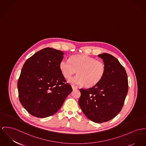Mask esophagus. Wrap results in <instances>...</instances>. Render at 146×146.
<instances>
[{
    "label": "esophagus",
    "mask_w": 146,
    "mask_h": 146,
    "mask_svg": "<svg viewBox=\"0 0 146 146\" xmlns=\"http://www.w3.org/2000/svg\"><path fill=\"white\" fill-rule=\"evenodd\" d=\"M72 90H76V89H78V87L75 86H72Z\"/></svg>",
    "instance_id": "esophagus-1"
}]
</instances>
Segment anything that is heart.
I'll list each match as a JSON object with an SVG mask.
<instances>
[{"label": "heart", "mask_w": 146, "mask_h": 146, "mask_svg": "<svg viewBox=\"0 0 146 146\" xmlns=\"http://www.w3.org/2000/svg\"><path fill=\"white\" fill-rule=\"evenodd\" d=\"M59 68L65 78H70L77 73L76 76L68 80L72 85H84L92 88L97 85L105 74V64L100 60L86 54L73 55L68 60L62 59Z\"/></svg>", "instance_id": "1"}]
</instances>
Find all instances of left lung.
<instances>
[{"label": "left lung", "instance_id": "obj_1", "mask_svg": "<svg viewBox=\"0 0 146 146\" xmlns=\"http://www.w3.org/2000/svg\"><path fill=\"white\" fill-rule=\"evenodd\" d=\"M98 56L105 64V75L96 86L80 89L78 104L89 119L100 123L112 119L121 111L128 85L126 71L115 57L107 53Z\"/></svg>", "mask_w": 146, "mask_h": 146}]
</instances>
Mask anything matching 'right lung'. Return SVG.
Instances as JSON below:
<instances>
[{"label":"right lung","mask_w":146,"mask_h":146,"mask_svg":"<svg viewBox=\"0 0 146 146\" xmlns=\"http://www.w3.org/2000/svg\"><path fill=\"white\" fill-rule=\"evenodd\" d=\"M63 58L62 51L46 48L24 63L18 89L21 104L31 115L45 118L55 114L72 92L59 68Z\"/></svg>","instance_id":"1"}]
</instances>
